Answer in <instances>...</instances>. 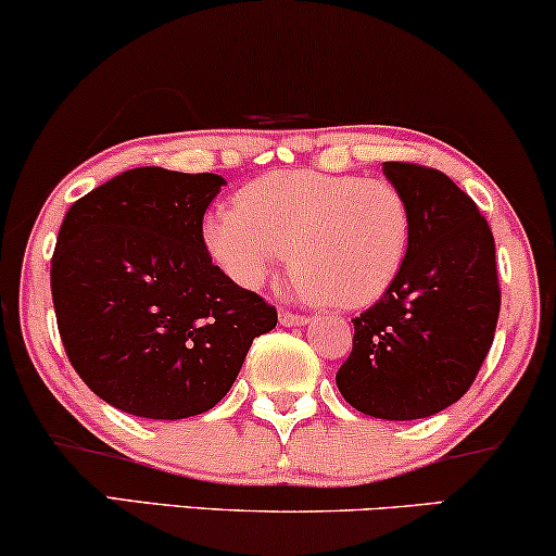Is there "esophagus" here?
<instances>
[{
  "mask_svg": "<svg viewBox=\"0 0 556 556\" xmlns=\"http://www.w3.org/2000/svg\"><path fill=\"white\" fill-rule=\"evenodd\" d=\"M307 318L305 315H298V313H290V311H282L279 313V326H305Z\"/></svg>",
  "mask_w": 556,
  "mask_h": 556,
  "instance_id": "1",
  "label": "esophagus"
}]
</instances>
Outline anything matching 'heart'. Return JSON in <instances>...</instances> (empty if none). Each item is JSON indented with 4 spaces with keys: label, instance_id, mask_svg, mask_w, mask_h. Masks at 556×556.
<instances>
[{
    "label": "heart",
    "instance_id": "heart-1",
    "mask_svg": "<svg viewBox=\"0 0 556 556\" xmlns=\"http://www.w3.org/2000/svg\"><path fill=\"white\" fill-rule=\"evenodd\" d=\"M410 210L388 179L271 172L215 207L202 243L230 282L258 290L290 256L300 290L333 307H364L397 282L410 251Z\"/></svg>",
    "mask_w": 556,
    "mask_h": 556
}]
</instances>
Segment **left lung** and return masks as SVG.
I'll use <instances>...</instances> for the list:
<instances>
[{
	"label": "left lung",
	"mask_w": 556,
	"mask_h": 556,
	"mask_svg": "<svg viewBox=\"0 0 556 556\" xmlns=\"http://www.w3.org/2000/svg\"><path fill=\"white\" fill-rule=\"evenodd\" d=\"M382 172L410 210V251L390 292L351 320L354 349L336 384L364 416L416 420L465 395L493 346L495 238L439 168L384 161Z\"/></svg>",
	"instance_id": "obj_1"
}]
</instances>
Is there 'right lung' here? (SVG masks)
Segmentation results:
<instances>
[{"label":"right lung","mask_w":556,"mask_h":556,"mask_svg":"<svg viewBox=\"0 0 556 556\" xmlns=\"http://www.w3.org/2000/svg\"><path fill=\"white\" fill-rule=\"evenodd\" d=\"M226 179L140 166L63 217L51 292L68 362L87 388L138 418L200 416L228 395L277 311L223 274L202 217Z\"/></svg>","instance_id":"right-lung-1"}]
</instances>
